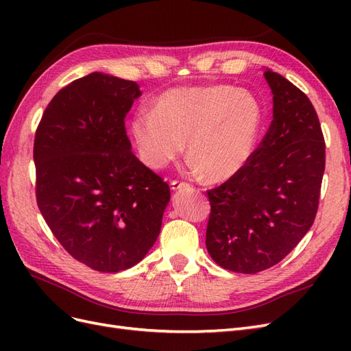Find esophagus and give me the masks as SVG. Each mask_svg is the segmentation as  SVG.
<instances>
[{
	"mask_svg": "<svg viewBox=\"0 0 351 351\" xmlns=\"http://www.w3.org/2000/svg\"><path fill=\"white\" fill-rule=\"evenodd\" d=\"M187 187H190L187 183H184V182H178V180H174V182H171V189L173 190H182V189H187Z\"/></svg>",
	"mask_w": 351,
	"mask_h": 351,
	"instance_id": "34e87169",
	"label": "esophagus"
}]
</instances>
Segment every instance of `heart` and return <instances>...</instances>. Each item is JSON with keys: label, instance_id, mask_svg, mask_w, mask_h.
Listing matches in <instances>:
<instances>
[{"label": "heart", "instance_id": "b5f03b06", "mask_svg": "<svg viewBox=\"0 0 351 351\" xmlns=\"http://www.w3.org/2000/svg\"><path fill=\"white\" fill-rule=\"evenodd\" d=\"M263 112L252 93L224 84H186L164 90L151 111L130 120L141 161L164 169L184 149L195 174L224 182L246 167L256 147Z\"/></svg>", "mask_w": 351, "mask_h": 351}]
</instances>
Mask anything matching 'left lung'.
<instances>
[{
  "label": "left lung",
  "instance_id": "obj_1",
  "mask_svg": "<svg viewBox=\"0 0 351 351\" xmlns=\"http://www.w3.org/2000/svg\"><path fill=\"white\" fill-rule=\"evenodd\" d=\"M272 121L240 173L208 190L206 249L219 267L256 274L281 262L311 230L319 204L325 142L309 98L269 69Z\"/></svg>",
  "mask_w": 351,
  "mask_h": 351
}]
</instances>
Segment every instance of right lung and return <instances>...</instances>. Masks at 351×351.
<instances>
[{
    "instance_id": "obj_1",
    "label": "right lung",
    "mask_w": 351,
    "mask_h": 351,
    "mask_svg": "<svg viewBox=\"0 0 351 351\" xmlns=\"http://www.w3.org/2000/svg\"><path fill=\"white\" fill-rule=\"evenodd\" d=\"M141 95L136 82L90 73L52 98L35 134L40 214L74 259L99 272L124 271L146 256L171 196L125 133Z\"/></svg>"
}]
</instances>
